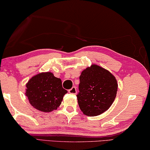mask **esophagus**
I'll list each match as a JSON object with an SVG mask.
<instances>
[{"label": "esophagus", "instance_id": "obj_1", "mask_svg": "<svg viewBox=\"0 0 150 150\" xmlns=\"http://www.w3.org/2000/svg\"><path fill=\"white\" fill-rule=\"evenodd\" d=\"M68 92H69L70 94H76L77 90H76V87H72L71 89L68 90Z\"/></svg>", "mask_w": 150, "mask_h": 150}]
</instances>
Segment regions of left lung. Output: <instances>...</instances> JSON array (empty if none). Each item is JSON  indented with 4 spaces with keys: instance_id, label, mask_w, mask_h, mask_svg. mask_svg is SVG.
<instances>
[{
    "instance_id": "obj_1",
    "label": "left lung",
    "mask_w": 150,
    "mask_h": 150,
    "mask_svg": "<svg viewBox=\"0 0 150 150\" xmlns=\"http://www.w3.org/2000/svg\"><path fill=\"white\" fill-rule=\"evenodd\" d=\"M78 105L83 114L96 116L110 108L117 91V83L112 74L96 64H92L80 76Z\"/></svg>"
}]
</instances>
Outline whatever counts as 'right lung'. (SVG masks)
Returning <instances> with one entry per match:
<instances>
[{"label":"right lung","mask_w":150,"mask_h":150,"mask_svg":"<svg viewBox=\"0 0 150 150\" xmlns=\"http://www.w3.org/2000/svg\"><path fill=\"white\" fill-rule=\"evenodd\" d=\"M26 96L36 110L50 112L57 110L67 90L62 81L50 72H41L32 77L26 84Z\"/></svg>","instance_id":"right-lung-1"}]
</instances>
